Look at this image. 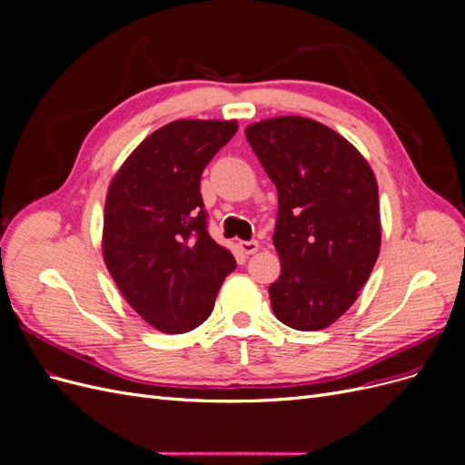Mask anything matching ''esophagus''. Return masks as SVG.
Instances as JSON below:
<instances>
[{"label": "esophagus", "mask_w": 465, "mask_h": 465, "mask_svg": "<svg viewBox=\"0 0 465 465\" xmlns=\"http://www.w3.org/2000/svg\"><path fill=\"white\" fill-rule=\"evenodd\" d=\"M238 248H241L246 256H250V254H256V252L260 250V242L258 241H241L238 242Z\"/></svg>", "instance_id": "obj_1"}]
</instances>
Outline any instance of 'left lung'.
Masks as SVG:
<instances>
[{
  "label": "left lung",
  "instance_id": "obj_1",
  "mask_svg": "<svg viewBox=\"0 0 465 465\" xmlns=\"http://www.w3.org/2000/svg\"><path fill=\"white\" fill-rule=\"evenodd\" d=\"M246 139L279 198L273 314L292 330L328 328L357 301L380 254L376 176L343 135L311 118L262 120Z\"/></svg>",
  "mask_w": 465,
  "mask_h": 465
}]
</instances>
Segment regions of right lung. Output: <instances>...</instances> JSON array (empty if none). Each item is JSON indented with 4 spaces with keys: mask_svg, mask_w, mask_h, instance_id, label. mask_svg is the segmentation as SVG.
Here are the masks:
<instances>
[{
    "mask_svg": "<svg viewBox=\"0 0 465 465\" xmlns=\"http://www.w3.org/2000/svg\"><path fill=\"white\" fill-rule=\"evenodd\" d=\"M236 120H176L139 143L110 182L103 256L124 299L154 330L184 333L213 311L234 256L207 232L200 178Z\"/></svg>",
    "mask_w": 465,
    "mask_h": 465,
    "instance_id": "right-lung-1",
    "label": "right lung"
}]
</instances>
